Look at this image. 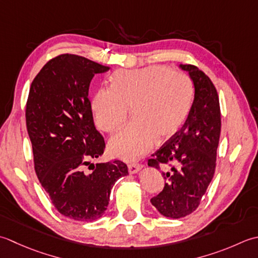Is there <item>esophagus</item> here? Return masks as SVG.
Here are the masks:
<instances>
[{"label":"esophagus","instance_id":"1","mask_svg":"<svg viewBox=\"0 0 258 258\" xmlns=\"http://www.w3.org/2000/svg\"><path fill=\"white\" fill-rule=\"evenodd\" d=\"M141 168H143V166H141L140 164H129L128 165V170L130 173L138 172Z\"/></svg>","mask_w":258,"mask_h":258}]
</instances>
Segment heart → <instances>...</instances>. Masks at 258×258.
Returning <instances> with one entry per match:
<instances>
[{
	"label": "heart",
	"mask_w": 258,
	"mask_h": 258,
	"mask_svg": "<svg viewBox=\"0 0 258 258\" xmlns=\"http://www.w3.org/2000/svg\"><path fill=\"white\" fill-rule=\"evenodd\" d=\"M112 80V87L94 93V122L104 133H113L131 108L133 121L110 139L109 151L133 161L149 151L156 139L164 141L176 134L190 109L194 85L186 73L159 64L120 70Z\"/></svg>",
	"instance_id": "obj_1"
}]
</instances>
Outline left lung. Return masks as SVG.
Listing matches in <instances>:
<instances>
[{"label":"left lung","instance_id":"left-lung-1","mask_svg":"<svg viewBox=\"0 0 258 258\" xmlns=\"http://www.w3.org/2000/svg\"><path fill=\"white\" fill-rule=\"evenodd\" d=\"M195 86V98L186 122L162 145L148 165L162 169L165 187L151 198L157 210L169 218H181L198 208L216 168L220 107L209 77L192 64H180Z\"/></svg>","mask_w":258,"mask_h":258}]
</instances>
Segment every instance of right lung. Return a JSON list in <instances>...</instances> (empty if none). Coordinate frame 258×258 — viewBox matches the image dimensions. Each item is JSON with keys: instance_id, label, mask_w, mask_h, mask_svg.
Returning a JSON list of instances; mask_svg holds the SVG:
<instances>
[{"instance_id": "add662e5", "label": "right lung", "mask_w": 258, "mask_h": 258, "mask_svg": "<svg viewBox=\"0 0 258 258\" xmlns=\"http://www.w3.org/2000/svg\"><path fill=\"white\" fill-rule=\"evenodd\" d=\"M109 69L80 55L60 54L36 75L26 101L36 176L57 212L78 222L101 217L114 182L128 175L120 160L85 170L106 149L93 123L89 86L96 73Z\"/></svg>"}]
</instances>
